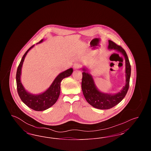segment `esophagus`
I'll list each match as a JSON object with an SVG mask.
<instances>
[{"label": "esophagus", "mask_w": 151, "mask_h": 151, "mask_svg": "<svg viewBox=\"0 0 151 151\" xmlns=\"http://www.w3.org/2000/svg\"><path fill=\"white\" fill-rule=\"evenodd\" d=\"M81 67V65H80V63H75L74 65H73V68H74V69H75V70L79 69V68H80Z\"/></svg>", "instance_id": "esophagus-1"}]
</instances>
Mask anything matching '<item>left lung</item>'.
<instances>
[{"instance_id":"1","label":"left lung","mask_w":151,"mask_h":151,"mask_svg":"<svg viewBox=\"0 0 151 151\" xmlns=\"http://www.w3.org/2000/svg\"><path fill=\"white\" fill-rule=\"evenodd\" d=\"M108 47L109 49H115L120 51L125 58L126 81L125 86L121 92L115 94L103 93L95 86L92 76L85 72L84 69L81 81L83 93L86 101L91 105L99 109H109L115 106L124 99L129 88L131 65L126 51L121 46L116 45L111 40H109Z\"/></svg>"}]
</instances>
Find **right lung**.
Masks as SVG:
<instances>
[{
  "instance_id": "obj_1",
  "label": "right lung",
  "mask_w": 151,
  "mask_h": 151,
  "mask_svg": "<svg viewBox=\"0 0 151 151\" xmlns=\"http://www.w3.org/2000/svg\"><path fill=\"white\" fill-rule=\"evenodd\" d=\"M43 41L41 40L38 43ZM35 45H32L28 50L25 52L22 58L20 63L19 65L16 72V84L17 90L20 98L22 101L29 108L36 111H43L52 106L58 100L60 91V83L63 79L70 76L73 72V69L70 68L64 72L60 73L54 80L50 88L44 93L40 94H32L27 92L20 81V75L22 65L27 54Z\"/></svg>"
}]
</instances>
